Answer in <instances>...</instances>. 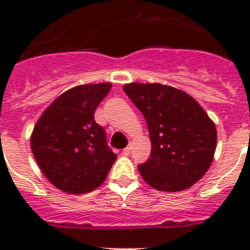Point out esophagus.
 I'll use <instances>...</instances> for the list:
<instances>
[{"label": "esophagus", "instance_id": "34e87169", "mask_svg": "<svg viewBox=\"0 0 250 250\" xmlns=\"http://www.w3.org/2000/svg\"><path fill=\"white\" fill-rule=\"evenodd\" d=\"M129 152H131V148H129V146H127V148L123 149V152H122V153H123V154H125V156H128Z\"/></svg>", "mask_w": 250, "mask_h": 250}]
</instances>
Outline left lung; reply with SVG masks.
I'll return each instance as SVG.
<instances>
[{"label": "left lung", "mask_w": 250, "mask_h": 250, "mask_svg": "<svg viewBox=\"0 0 250 250\" xmlns=\"http://www.w3.org/2000/svg\"><path fill=\"white\" fill-rule=\"evenodd\" d=\"M125 93L144 115L152 141L148 161L137 166L149 186L165 192L192 187L205 175L217 148V129L198 102L162 84L131 83Z\"/></svg>", "instance_id": "left-lung-1"}]
</instances>
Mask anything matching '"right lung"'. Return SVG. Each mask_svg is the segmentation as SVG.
Here are the masks:
<instances>
[{
	"mask_svg": "<svg viewBox=\"0 0 250 250\" xmlns=\"http://www.w3.org/2000/svg\"><path fill=\"white\" fill-rule=\"evenodd\" d=\"M111 84L71 88L50 104L37 121L31 149L37 165L58 189L88 193L105 182L117 154L106 141L94 111Z\"/></svg>",
	"mask_w": 250,
	"mask_h": 250,
	"instance_id": "add662e5",
	"label": "right lung"
}]
</instances>
